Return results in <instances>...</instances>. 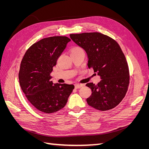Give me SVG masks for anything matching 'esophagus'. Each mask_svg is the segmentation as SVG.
<instances>
[{
    "instance_id": "obj_1",
    "label": "esophagus",
    "mask_w": 149,
    "mask_h": 149,
    "mask_svg": "<svg viewBox=\"0 0 149 149\" xmlns=\"http://www.w3.org/2000/svg\"><path fill=\"white\" fill-rule=\"evenodd\" d=\"M83 86V84H78L76 83L74 84V87L76 89H79L80 88H81Z\"/></svg>"
}]
</instances>
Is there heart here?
Listing matches in <instances>:
<instances>
[{"label":"heart","instance_id":"obj_1","mask_svg":"<svg viewBox=\"0 0 149 149\" xmlns=\"http://www.w3.org/2000/svg\"><path fill=\"white\" fill-rule=\"evenodd\" d=\"M83 49L79 47H75L71 49V53H76V52H83Z\"/></svg>","mask_w":149,"mask_h":149}]
</instances>
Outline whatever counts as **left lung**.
Returning <instances> with one entry per match:
<instances>
[{
	"label": "left lung",
	"instance_id": "obj_1",
	"mask_svg": "<svg viewBox=\"0 0 149 149\" xmlns=\"http://www.w3.org/2000/svg\"><path fill=\"white\" fill-rule=\"evenodd\" d=\"M88 57V66L102 79L96 85L86 84L92 91L88 105L104 111L114 108L123 100L129 84V70L124 54L116 40L99 32L70 34Z\"/></svg>",
	"mask_w": 149,
	"mask_h": 149
}]
</instances>
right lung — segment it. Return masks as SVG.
<instances>
[{
    "label": "right lung",
    "instance_id": "obj_1",
    "mask_svg": "<svg viewBox=\"0 0 149 149\" xmlns=\"http://www.w3.org/2000/svg\"><path fill=\"white\" fill-rule=\"evenodd\" d=\"M70 41L65 36L43 38L29 47L21 61V89L31 104L44 113L63 108L74 88L73 84H53L50 76L58 58Z\"/></svg>",
    "mask_w": 149,
    "mask_h": 149
}]
</instances>
